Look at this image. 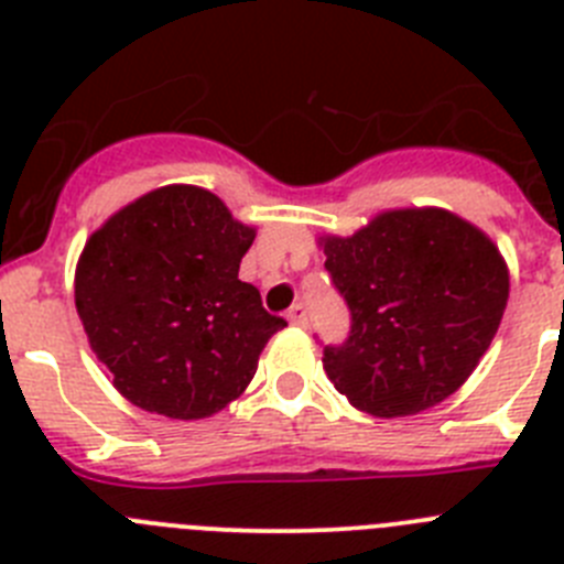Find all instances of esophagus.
<instances>
[{
	"mask_svg": "<svg viewBox=\"0 0 564 564\" xmlns=\"http://www.w3.org/2000/svg\"><path fill=\"white\" fill-rule=\"evenodd\" d=\"M288 322H291V325H296V327L307 325V311H305V305H302V302H296V305L288 311Z\"/></svg>",
	"mask_w": 564,
	"mask_h": 564,
	"instance_id": "obj_1",
	"label": "esophagus"
}]
</instances>
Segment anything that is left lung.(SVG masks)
<instances>
[{
  "mask_svg": "<svg viewBox=\"0 0 564 564\" xmlns=\"http://www.w3.org/2000/svg\"><path fill=\"white\" fill-rule=\"evenodd\" d=\"M316 242L352 313L350 338L322 358L333 387L372 417L417 415L455 395L506 311L495 239L455 212L410 206Z\"/></svg>",
  "mask_w": 564,
  "mask_h": 564,
  "instance_id": "left-lung-1",
  "label": "left lung"
}]
</instances>
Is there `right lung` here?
Here are the masks:
<instances>
[{
	"instance_id": "1",
	"label": "right lung",
	"mask_w": 564,
	"mask_h": 564,
	"mask_svg": "<svg viewBox=\"0 0 564 564\" xmlns=\"http://www.w3.org/2000/svg\"><path fill=\"white\" fill-rule=\"evenodd\" d=\"M257 228L208 188H152L89 234L76 311L112 387L143 412L203 421L246 392L288 327L239 279Z\"/></svg>"
}]
</instances>
